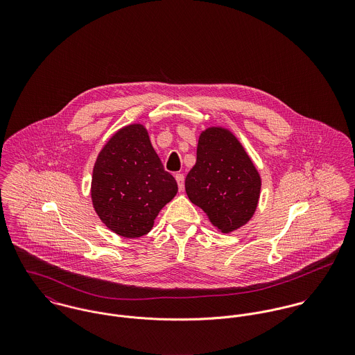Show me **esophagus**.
<instances>
[{
	"label": "esophagus",
	"instance_id": "1",
	"mask_svg": "<svg viewBox=\"0 0 355 355\" xmlns=\"http://www.w3.org/2000/svg\"><path fill=\"white\" fill-rule=\"evenodd\" d=\"M175 179H176V182H178L179 190L182 191L183 187H184V175H183V173H176V175H175Z\"/></svg>",
	"mask_w": 355,
	"mask_h": 355
}]
</instances>
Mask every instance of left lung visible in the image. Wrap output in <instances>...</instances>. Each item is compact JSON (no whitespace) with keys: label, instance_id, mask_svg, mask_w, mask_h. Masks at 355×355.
<instances>
[{"label":"left lung","instance_id":"obj_1","mask_svg":"<svg viewBox=\"0 0 355 355\" xmlns=\"http://www.w3.org/2000/svg\"><path fill=\"white\" fill-rule=\"evenodd\" d=\"M261 178L236 137L221 127L202 131L186 193L221 232L245 225L257 209Z\"/></svg>","mask_w":355,"mask_h":355}]
</instances>
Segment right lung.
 <instances>
[{"mask_svg": "<svg viewBox=\"0 0 355 355\" xmlns=\"http://www.w3.org/2000/svg\"><path fill=\"white\" fill-rule=\"evenodd\" d=\"M176 193L178 183L164 169L142 124L119 130L97 157L93 205L102 223L120 236L146 235L158 211Z\"/></svg>", "mask_w": 355, "mask_h": 355, "instance_id": "add662e5", "label": "right lung"}]
</instances>
